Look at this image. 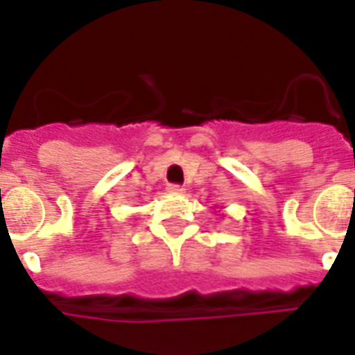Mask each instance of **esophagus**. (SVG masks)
<instances>
[{"label":"esophagus","mask_w":355,"mask_h":355,"mask_svg":"<svg viewBox=\"0 0 355 355\" xmlns=\"http://www.w3.org/2000/svg\"><path fill=\"white\" fill-rule=\"evenodd\" d=\"M167 189H169L171 193H182L184 191V188L180 186V184H169V186H167Z\"/></svg>","instance_id":"34e87169"}]
</instances>
